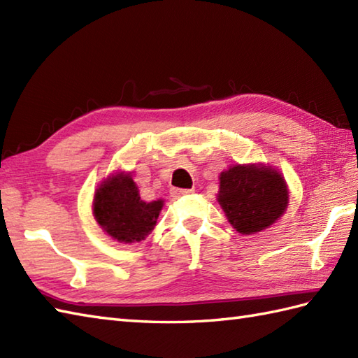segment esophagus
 Returning <instances> with one entry per match:
<instances>
[{
	"label": "esophagus",
	"instance_id": "esophagus-1",
	"mask_svg": "<svg viewBox=\"0 0 358 358\" xmlns=\"http://www.w3.org/2000/svg\"><path fill=\"white\" fill-rule=\"evenodd\" d=\"M192 192H194L192 189H178V187L171 189V194H172V196H175V199H178V196H183V195H189Z\"/></svg>",
	"mask_w": 358,
	"mask_h": 358
}]
</instances>
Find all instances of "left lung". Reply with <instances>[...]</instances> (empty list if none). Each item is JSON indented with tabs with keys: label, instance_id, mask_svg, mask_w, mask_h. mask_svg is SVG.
<instances>
[{
	"label": "left lung",
	"instance_id": "obj_1",
	"mask_svg": "<svg viewBox=\"0 0 358 358\" xmlns=\"http://www.w3.org/2000/svg\"><path fill=\"white\" fill-rule=\"evenodd\" d=\"M218 178L217 201L227 222L243 235L268 229L287 209V183L275 167L237 163L227 167Z\"/></svg>",
	"mask_w": 358,
	"mask_h": 358
}]
</instances>
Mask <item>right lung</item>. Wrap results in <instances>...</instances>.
Masks as SVG:
<instances>
[{
  "label": "right lung",
  "instance_id": "add662e5",
  "mask_svg": "<svg viewBox=\"0 0 358 358\" xmlns=\"http://www.w3.org/2000/svg\"><path fill=\"white\" fill-rule=\"evenodd\" d=\"M164 200L144 201L131 172L118 171L96 186L92 214L98 226L120 243H136L154 231Z\"/></svg>",
  "mask_w": 358,
  "mask_h": 358
}]
</instances>
